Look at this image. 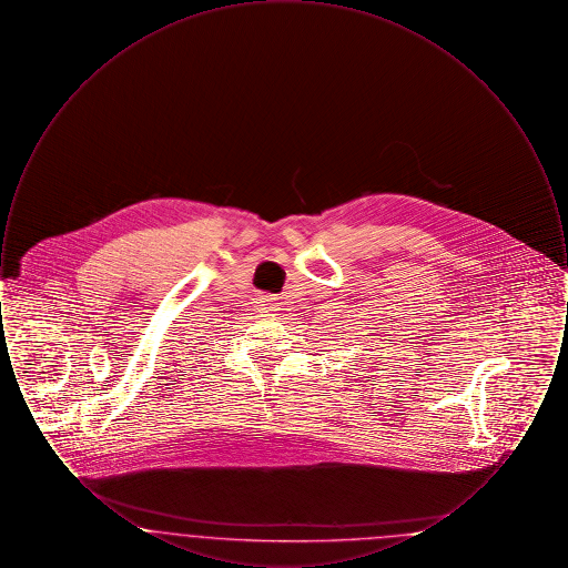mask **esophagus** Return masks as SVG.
Returning <instances> with one entry per match:
<instances>
[{"mask_svg": "<svg viewBox=\"0 0 568 568\" xmlns=\"http://www.w3.org/2000/svg\"><path fill=\"white\" fill-rule=\"evenodd\" d=\"M272 300H274V297H262V302H264V304H260V306H262V308H264V311H272L271 308V302Z\"/></svg>", "mask_w": 568, "mask_h": 568, "instance_id": "1", "label": "esophagus"}]
</instances>
